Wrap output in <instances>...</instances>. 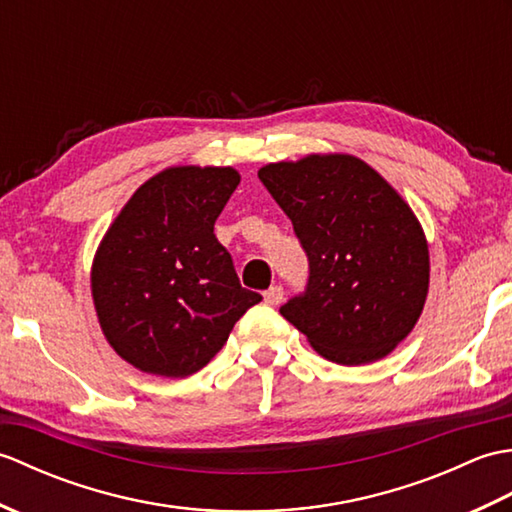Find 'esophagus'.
I'll return each instance as SVG.
<instances>
[{
    "mask_svg": "<svg viewBox=\"0 0 512 512\" xmlns=\"http://www.w3.org/2000/svg\"><path fill=\"white\" fill-rule=\"evenodd\" d=\"M281 299H284V288L281 286H273L264 292V301L270 303V306H279Z\"/></svg>",
    "mask_w": 512,
    "mask_h": 512,
    "instance_id": "1",
    "label": "esophagus"
}]
</instances>
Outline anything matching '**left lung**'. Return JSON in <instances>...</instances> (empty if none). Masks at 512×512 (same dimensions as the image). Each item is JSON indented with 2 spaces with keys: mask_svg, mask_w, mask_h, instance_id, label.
I'll return each mask as SVG.
<instances>
[{
  "mask_svg": "<svg viewBox=\"0 0 512 512\" xmlns=\"http://www.w3.org/2000/svg\"><path fill=\"white\" fill-rule=\"evenodd\" d=\"M257 176L310 262L306 292L279 312L332 363L385 358L418 323L429 292V244L411 206L350 154L270 162Z\"/></svg>",
  "mask_w": 512,
  "mask_h": 512,
  "instance_id": "obj_1",
  "label": "left lung"
}]
</instances>
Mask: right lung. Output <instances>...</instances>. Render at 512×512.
I'll return each mask as SVG.
<instances>
[{"label":"right lung","instance_id":"right-lung-1","mask_svg":"<svg viewBox=\"0 0 512 512\" xmlns=\"http://www.w3.org/2000/svg\"><path fill=\"white\" fill-rule=\"evenodd\" d=\"M237 184L233 167L162 169L140 184L96 248V317L114 352L140 372L195 374L262 301L239 284L213 233Z\"/></svg>","mask_w":512,"mask_h":512}]
</instances>
